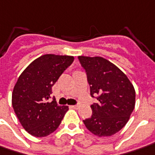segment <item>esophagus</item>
I'll use <instances>...</instances> for the list:
<instances>
[{"mask_svg": "<svg viewBox=\"0 0 155 155\" xmlns=\"http://www.w3.org/2000/svg\"><path fill=\"white\" fill-rule=\"evenodd\" d=\"M70 107H71L72 108H75V109H76V108H78V107H79V106H78V105H71Z\"/></svg>", "mask_w": 155, "mask_h": 155, "instance_id": "obj_1", "label": "esophagus"}]
</instances>
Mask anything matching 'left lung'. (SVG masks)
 Here are the masks:
<instances>
[{
  "label": "left lung",
  "mask_w": 155,
  "mask_h": 155,
  "mask_svg": "<svg viewBox=\"0 0 155 155\" xmlns=\"http://www.w3.org/2000/svg\"><path fill=\"white\" fill-rule=\"evenodd\" d=\"M90 85L91 96L97 100L91 105V118L83 120L98 137L115 134L126 126L135 107L133 85L120 69L101 57L79 56Z\"/></svg>",
  "instance_id": "1"
}]
</instances>
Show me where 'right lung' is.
<instances>
[{"instance_id":"right-lung-1","label":"right lung","mask_w":155,"mask_h":155,"mask_svg":"<svg viewBox=\"0 0 155 155\" xmlns=\"http://www.w3.org/2000/svg\"><path fill=\"white\" fill-rule=\"evenodd\" d=\"M72 56H41L23 71L12 91V104L21 125L30 135L42 137L57 130L68 106L50 101L52 86L74 62Z\"/></svg>"}]
</instances>
